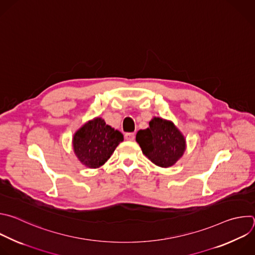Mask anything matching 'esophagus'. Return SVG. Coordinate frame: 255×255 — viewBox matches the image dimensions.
Returning <instances> with one entry per match:
<instances>
[{
	"label": "esophagus",
	"mask_w": 255,
	"mask_h": 255,
	"mask_svg": "<svg viewBox=\"0 0 255 255\" xmlns=\"http://www.w3.org/2000/svg\"><path fill=\"white\" fill-rule=\"evenodd\" d=\"M125 137L127 140H133L134 139V133L133 132H127L125 134Z\"/></svg>",
	"instance_id": "esophagus-1"
}]
</instances>
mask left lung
Masks as SVG:
<instances>
[{"instance_id": "obj_1", "label": "left lung", "mask_w": 255, "mask_h": 255, "mask_svg": "<svg viewBox=\"0 0 255 255\" xmlns=\"http://www.w3.org/2000/svg\"><path fill=\"white\" fill-rule=\"evenodd\" d=\"M149 127L136 132L135 140L142 154L156 166L169 168L180 160L186 150V138L171 121L154 117Z\"/></svg>"}]
</instances>
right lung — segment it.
Masks as SVG:
<instances>
[{
    "label": "right lung",
    "instance_id": "right-lung-1",
    "mask_svg": "<svg viewBox=\"0 0 255 255\" xmlns=\"http://www.w3.org/2000/svg\"><path fill=\"white\" fill-rule=\"evenodd\" d=\"M123 140L124 134L120 130L107 125L101 118H94L75 131L72 147L82 165L97 169L111 158Z\"/></svg>",
    "mask_w": 255,
    "mask_h": 255
}]
</instances>
